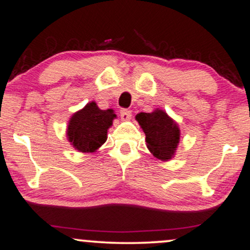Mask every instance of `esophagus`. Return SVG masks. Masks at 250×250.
<instances>
[{
	"label": "esophagus",
	"mask_w": 250,
	"mask_h": 250,
	"mask_svg": "<svg viewBox=\"0 0 250 250\" xmlns=\"http://www.w3.org/2000/svg\"><path fill=\"white\" fill-rule=\"evenodd\" d=\"M120 115H121V119L123 121H128V120L131 119V110L123 108L120 110Z\"/></svg>",
	"instance_id": "obj_1"
}]
</instances>
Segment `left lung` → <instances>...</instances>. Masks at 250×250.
I'll return each mask as SVG.
<instances>
[{
  "instance_id": "8db88e82",
  "label": "left lung",
  "mask_w": 250,
  "mask_h": 250,
  "mask_svg": "<svg viewBox=\"0 0 250 250\" xmlns=\"http://www.w3.org/2000/svg\"><path fill=\"white\" fill-rule=\"evenodd\" d=\"M146 134V142L149 150L157 159L167 161L173 157L180 141V129L165 111L140 113L136 115Z\"/></svg>"
}]
</instances>
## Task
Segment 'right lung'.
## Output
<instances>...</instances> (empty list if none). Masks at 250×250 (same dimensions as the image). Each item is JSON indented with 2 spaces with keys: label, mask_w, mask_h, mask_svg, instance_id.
<instances>
[{
  "label": "right lung",
  "mask_w": 250,
  "mask_h": 250,
  "mask_svg": "<svg viewBox=\"0 0 250 250\" xmlns=\"http://www.w3.org/2000/svg\"><path fill=\"white\" fill-rule=\"evenodd\" d=\"M116 117L111 109L101 110L90 102L77 111L68 125V139L77 150L91 153L107 141V130Z\"/></svg>",
  "instance_id": "obj_1"
}]
</instances>
